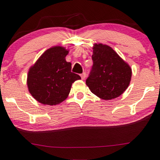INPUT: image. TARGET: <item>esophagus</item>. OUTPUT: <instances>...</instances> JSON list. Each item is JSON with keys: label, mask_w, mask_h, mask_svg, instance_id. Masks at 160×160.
Segmentation results:
<instances>
[{"label": "esophagus", "mask_w": 160, "mask_h": 160, "mask_svg": "<svg viewBox=\"0 0 160 160\" xmlns=\"http://www.w3.org/2000/svg\"><path fill=\"white\" fill-rule=\"evenodd\" d=\"M80 77H81L82 80H84V79L86 78V77H87V73H86L85 72H83V73H81V74H80Z\"/></svg>", "instance_id": "34e87169"}]
</instances>
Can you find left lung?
Wrapping results in <instances>:
<instances>
[{
  "label": "left lung",
  "mask_w": 160,
  "mask_h": 160,
  "mask_svg": "<svg viewBox=\"0 0 160 160\" xmlns=\"http://www.w3.org/2000/svg\"><path fill=\"white\" fill-rule=\"evenodd\" d=\"M93 61L86 83L92 93L109 100L121 96L129 86L131 69L108 45L96 44Z\"/></svg>",
  "instance_id": "1"
}]
</instances>
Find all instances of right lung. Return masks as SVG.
<instances>
[{
  "label": "right lung",
  "instance_id": "right-lung-1",
  "mask_svg": "<svg viewBox=\"0 0 160 160\" xmlns=\"http://www.w3.org/2000/svg\"><path fill=\"white\" fill-rule=\"evenodd\" d=\"M68 51L60 46L45 51L29 69L27 85L29 92L40 103L59 104L68 97L72 83L81 77L71 72L67 62Z\"/></svg>",
  "mask_w": 160,
  "mask_h": 160
}]
</instances>
